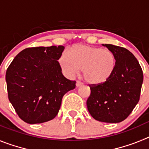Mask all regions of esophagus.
Here are the masks:
<instances>
[{
    "label": "esophagus",
    "mask_w": 149,
    "mask_h": 149,
    "mask_svg": "<svg viewBox=\"0 0 149 149\" xmlns=\"http://www.w3.org/2000/svg\"><path fill=\"white\" fill-rule=\"evenodd\" d=\"M76 86H77V87H79V86H83V83L81 82V81H77V82H76Z\"/></svg>",
    "instance_id": "obj_1"
}]
</instances>
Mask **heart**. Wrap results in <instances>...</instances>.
I'll use <instances>...</instances> for the list:
<instances>
[{
    "mask_svg": "<svg viewBox=\"0 0 149 149\" xmlns=\"http://www.w3.org/2000/svg\"><path fill=\"white\" fill-rule=\"evenodd\" d=\"M63 53L59 63L65 74L72 76L82 69L87 83L100 84L106 82L113 73L116 57L111 51L86 45H74Z\"/></svg>",
    "mask_w": 149,
    "mask_h": 149,
    "instance_id": "b5f03b06",
    "label": "heart"
}]
</instances>
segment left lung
I'll return each instance as SVG.
<instances>
[{
    "label": "left lung",
    "mask_w": 149,
    "mask_h": 149,
    "mask_svg": "<svg viewBox=\"0 0 149 149\" xmlns=\"http://www.w3.org/2000/svg\"><path fill=\"white\" fill-rule=\"evenodd\" d=\"M102 45L113 53L115 70L106 82L89 85L91 93L86 105L95 120L118 123L125 120L137 104L143 81V70L127 49L110 44Z\"/></svg>",
    "instance_id": "1"
}]
</instances>
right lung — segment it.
Here are the masks:
<instances>
[{"mask_svg": "<svg viewBox=\"0 0 149 149\" xmlns=\"http://www.w3.org/2000/svg\"><path fill=\"white\" fill-rule=\"evenodd\" d=\"M65 47H35L23 50L6 72L8 98L15 112L28 124L55 118L63 95L75 88L65 78L59 63Z\"/></svg>", "mask_w": 149, "mask_h": 149, "instance_id": "1", "label": "right lung"}]
</instances>
